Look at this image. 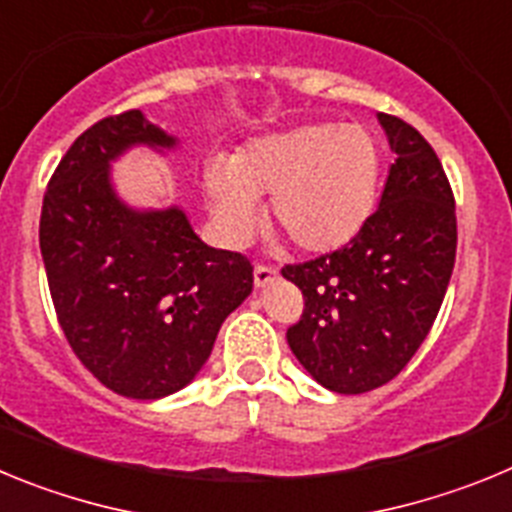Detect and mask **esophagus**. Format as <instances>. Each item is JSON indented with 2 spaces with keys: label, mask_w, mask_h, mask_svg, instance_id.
Listing matches in <instances>:
<instances>
[{
  "label": "esophagus",
  "mask_w": 512,
  "mask_h": 512,
  "mask_svg": "<svg viewBox=\"0 0 512 512\" xmlns=\"http://www.w3.org/2000/svg\"><path fill=\"white\" fill-rule=\"evenodd\" d=\"M274 279H277V269H271V266L259 264L253 269V284H256V287H266V284H271Z\"/></svg>",
  "instance_id": "obj_1"
}]
</instances>
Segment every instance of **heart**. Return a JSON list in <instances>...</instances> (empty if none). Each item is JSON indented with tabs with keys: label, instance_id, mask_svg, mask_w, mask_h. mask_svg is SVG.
Returning a JSON list of instances; mask_svg holds the SVG:
<instances>
[{
	"label": "heart",
	"instance_id": "obj_1",
	"mask_svg": "<svg viewBox=\"0 0 512 512\" xmlns=\"http://www.w3.org/2000/svg\"><path fill=\"white\" fill-rule=\"evenodd\" d=\"M379 138L354 122H305L253 138L230 161L215 158L202 176L217 235L241 246L269 223L300 251L336 253L366 228L382 189Z\"/></svg>",
	"mask_w": 512,
	"mask_h": 512
}]
</instances>
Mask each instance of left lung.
Listing matches in <instances>:
<instances>
[{"instance_id":"8db88e82","label":"left lung","mask_w":512,"mask_h":512,"mask_svg":"<svg viewBox=\"0 0 512 512\" xmlns=\"http://www.w3.org/2000/svg\"><path fill=\"white\" fill-rule=\"evenodd\" d=\"M395 164L366 228L336 253L289 264L305 312L287 330L310 377L338 395L377 390L425 341L456 259V207L428 140L379 112Z\"/></svg>"}]
</instances>
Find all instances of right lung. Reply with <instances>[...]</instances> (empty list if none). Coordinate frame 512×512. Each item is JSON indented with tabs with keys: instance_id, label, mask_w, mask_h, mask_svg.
Here are the masks:
<instances>
[{
	"instance_id": "obj_1",
	"label": "right lung",
	"mask_w": 512,
	"mask_h": 512,
	"mask_svg": "<svg viewBox=\"0 0 512 512\" xmlns=\"http://www.w3.org/2000/svg\"><path fill=\"white\" fill-rule=\"evenodd\" d=\"M135 146L166 153L179 140L140 110L74 140L45 189L40 253L81 364L117 395L158 400L205 366L223 320L251 295L253 266L202 243L182 207L120 200L110 166Z\"/></svg>"
}]
</instances>
